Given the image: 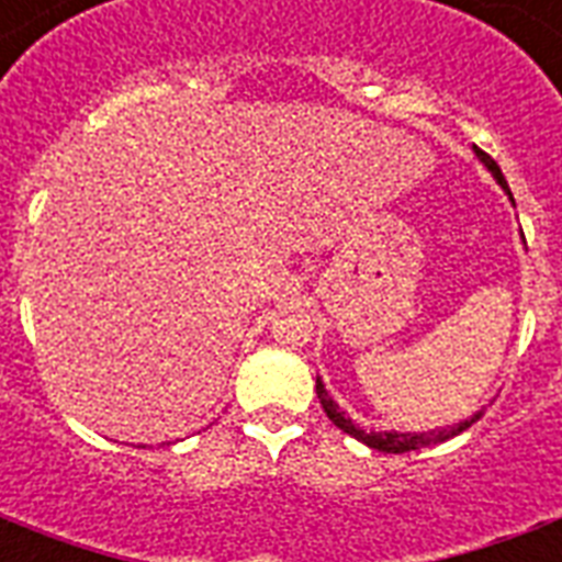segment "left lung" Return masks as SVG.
<instances>
[{"instance_id":"8db88e82","label":"left lung","mask_w":562,"mask_h":562,"mask_svg":"<svg viewBox=\"0 0 562 562\" xmlns=\"http://www.w3.org/2000/svg\"><path fill=\"white\" fill-rule=\"evenodd\" d=\"M473 154L480 157V164L488 169L494 176V181L503 187V193L509 196V202H513V193H509V187H506V178H503L501 166L494 164L488 154L482 151V148H476L473 145ZM315 393H318V398H322V408L327 417L334 419V426H339V429L345 431V435H351V438H357L360 443H366L369 450H378V452H411V450H423V447H431V443H443V440L456 438V435H461L464 429H471L473 423L482 417V411H476L471 419H461V423H456V426H443V429H429V431H375V429H363V426H357L355 419L348 417L339 405H336L334 398H330V393H327V386H324L322 378H315Z\"/></svg>"}]
</instances>
